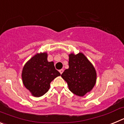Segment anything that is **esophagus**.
<instances>
[{"instance_id":"1","label":"esophagus","mask_w":124,"mask_h":124,"mask_svg":"<svg viewBox=\"0 0 124 124\" xmlns=\"http://www.w3.org/2000/svg\"><path fill=\"white\" fill-rule=\"evenodd\" d=\"M63 71H64V70H63V69L60 70V71H60V74H62V73H63Z\"/></svg>"}]
</instances>
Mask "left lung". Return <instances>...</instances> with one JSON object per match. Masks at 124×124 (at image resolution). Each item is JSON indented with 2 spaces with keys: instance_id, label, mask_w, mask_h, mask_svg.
<instances>
[{
  "instance_id": "left-lung-1",
  "label": "left lung",
  "mask_w": 124,
  "mask_h": 124,
  "mask_svg": "<svg viewBox=\"0 0 124 124\" xmlns=\"http://www.w3.org/2000/svg\"><path fill=\"white\" fill-rule=\"evenodd\" d=\"M69 58V68L64 70L61 77L67 82L69 89L73 94L83 96L96 84V70L81 53L76 55L70 54Z\"/></svg>"
}]
</instances>
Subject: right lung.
Segmentation results:
<instances>
[{"mask_svg": "<svg viewBox=\"0 0 124 124\" xmlns=\"http://www.w3.org/2000/svg\"><path fill=\"white\" fill-rule=\"evenodd\" d=\"M60 75L53 62L47 61L46 53L32 57L25 64L22 74L24 86L35 97L44 95L50 89V83Z\"/></svg>", "mask_w": 124, "mask_h": 124, "instance_id": "1", "label": "right lung"}]
</instances>
